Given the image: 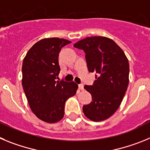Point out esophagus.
<instances>
[{
	"label": "esophagus",
	"mask_w": 150,
	"mask_h": 150,
	"mask_svg": "<svg viewBox=\"0 0 150 150\" xmlns=\"http://www.w3.org/2000/svg\"><path fill=\"white\" fill-rule=\"evenodd\" d=\"M79 88L81 90L84 89V86H83V84H79Z\"/></svg>",
	"instance_id": "esophagus-1"
}]
</instances>
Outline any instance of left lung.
Wrapping results in <instances>:
<instances>
[{
	"mask_svg": "<svg viewBox=\"0 0 150 150\" xmlns=\"http://www.w3.org/2000/svg\"><path fill=\"white\" fill-rule=\"evenodd\" d=\"M74 46L86 53L88 71L97 74L93 85L84 86L92 101L83 106V112L94 122L107 120L117 110L128 88V59L114 41L105 37H88Z\"/></svg>",
	"mask_w": 150,
	"mask_h": 150,
	"instance_id": "obj_1",
	"label": "left lung"
}]
</instances>
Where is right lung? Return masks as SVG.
<instances>
[{
	"label": "right lung",
	"instance_id": "1",
	"mask_svg": "<svg viewBox=\"0 0 150 150\" xmlns=\"http://www.w3.org/2000/svg\"><path fill=\"white\" fill-rule=\"evenodd\" d=\"M71 43L62 38H45L28 50L22 63V87L29 106L37 117L48 123L60 121L64 104L76 93L74 82L56 81L61 49Z\"/></svg>",
	"mask_w": 150,
	"mask_h": 150
}]
</instances>
